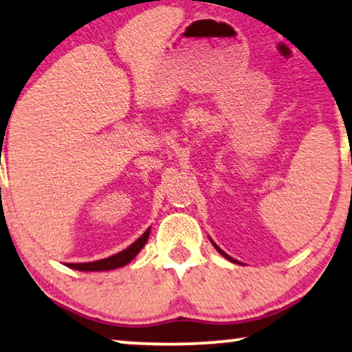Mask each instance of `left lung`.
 Returning a JSON list of instances; mask_svg holds the SVG:
<instances>
[{"label":"left lung","mask_w":352,"mask_h":352,"mask_svg":"<svg viewBox=\"0 0 352 352\" xmlns=\"http://www.w3.org/2000/svg\"><path fill=\"white\" fill-rule=\"evenodd\" d=\"M211 243H213V245H214V248H216V250H218V252H219L221 254H223V256H224V258H228V259H229V261H232V263H237V261H235V259H234V258H230V256H229V254H226V253L223 252V250H221V248L218 247V245H216L214 242H211Z\"/></svg>","instance_id":"left-lung-1"}]
</instances>
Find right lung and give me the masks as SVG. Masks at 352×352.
<instances>
[{"instance_id": "right-lung-1", "label": "right lung", "mask_w": 352, "mask_h": 352, "mask_svg": "<svg viewBox=\"0 0 352 352\" xmlns=\"http://www.w3.org/2000/svg\"><path fill=\"white\" fill-rule=\"evenodd\" d=\"M148 234H151V229H147L146 232H144L133 245H129L126 250L113 254V256L99 259V261H93V263H76V264L70 263V264H67V266L75 269V271H112V269L126 266V264L129 261H133L134 256L141 252L144 245H146Z\"/></svg>"}]
</instances>
